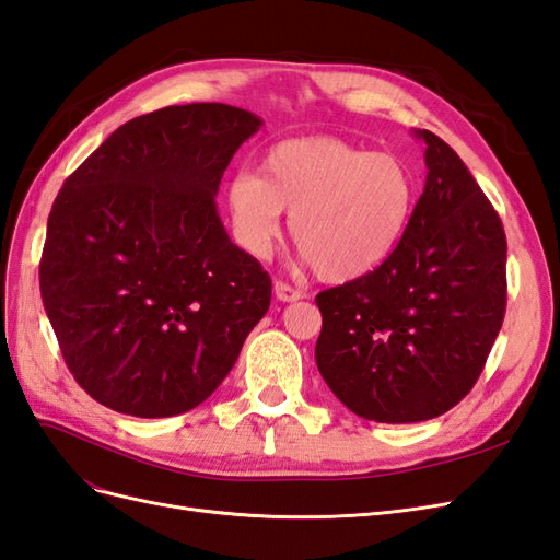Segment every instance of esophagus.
<instances>
[{
  "mask_svg": "<svg viewBox=\"0 0 560 560\" xmlns=\"http://www.w3.org/2000/svg\"><path fill=\"white\" fill-rule=\"evenodd\" d=\"M273 292H276V296H278L282 303H292V301H299V299L303 296L299 290H294V287L287 284V282H276V284H273Z\"/></svg>",
  "mask_w": 560,
  "mask_h": 560,
  "instance_id": "esophagus-1",
  "label": "esophagus"
}]
</instances>
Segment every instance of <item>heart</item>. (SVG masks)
I'll use <instances>...</instances> for the list:
<instances>
[{
    "instance_id": "obj_1",
    "label": "heart",
    "mask_w": 560,
    "mask_h": 560,
    "mask_svg": "<svg viewBox=\"0 0 560 560\" xmlns=\"http://www.w3.org/2000/svg\"><path fill=\"white\" fill-rule=\"evenodd\" d=\"M235 241L266 257L292 217V238L319 280L343 284L374 273L399 247L416 208V182L399 159L331 135L270 147L261 175L226 184Z\"/></svg>"
}]
</instances>
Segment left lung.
Masks as SVG:
<instances>
[{"mask_svg":"<svg viewBox=\"0 0 560 560\" xmlns=\"http://www.w3.org/2000/svg\"><path fill=\"white\" fill-rule=\"evenodd\" d=\"M425 189L399 247L374 273L315 296V362L352 413L420 422L477 383L504 319L506 238L463 159L430 130Z\"/></svg>","mask_w":560,"mask_h":560,"instance_id":"1","label":"left lung"}]
</instances>
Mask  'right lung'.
<instances>
[{"label": "right lung", "instance_id": "1", "mask_svg": "<svg viewBox=\"0 0 560 560\" xmlns=\"http://www.w3.org/2000/svg\"><path fill=\"white\" fill-rule=\"evenodd\" d=\"M264 126L222 103L116 128L65 179L39 266L62 358L107 409L171 418L229 376L270 306V278L217 212L222 175Z\"/></svg>", "mask_w": 560, "mask_h": 560}]
</instances>
